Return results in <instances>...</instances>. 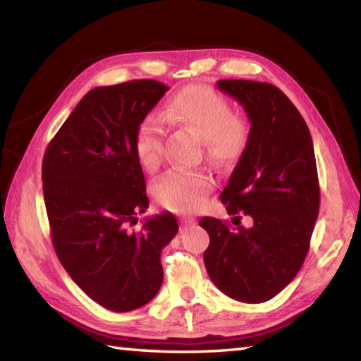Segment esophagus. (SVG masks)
Wrapping results in <instances>:
<instances>
[{"label": "esophagus", "mask_w": 361, "mask_h": 361, "mask_svg": "<svg viewBox=\"0 0 361 361\" xmlns=\"http://www.w3.org/2000/svg\"><path fill=\"white\" fill-rule=\"evenodd\" d=\"M191 226H192V221H185V222H183L181 228H183V231H188V228L191 227Z\"/></svg>", "instance_id": "34e87169"}]
</instances>
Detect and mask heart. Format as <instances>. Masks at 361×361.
I'll use <instances>...</instances> for the list:
<instances>
[{
  "instance_id": "heart-1",
  "label": "heart",
  "mask_w": 361,
  "mask_h": 361,
  "mask_svg": "<svg viewBox=\"0 0 361 361\" xmlns=\"http://www.w3.org/2000/svg\"><path fill=\"white\" fill-rule=\"evenodd\" d=\"M161 120L186 128L199 135L209 159L219 164L237 162L247 147L251 124L247 118L232 114V106L214 90L195 85L176 93L159 114ZM135 156L142 167L154 170L162 161V124L147 116L134 134ZM213 189L205 170H170L153 188L154 199L176 213H195L205 205Z\"/></svg>"
}]
</instances>
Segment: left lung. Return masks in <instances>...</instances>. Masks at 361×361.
<instances>
[{"instance_id": "1", "label": "left lung", "mask_w": 361, "mask_h": 361, "mask_svg": "<svg viewBox=\"0 0 361 361\" xmlns=\"http://www.w3.org/2000/svg\"><path fill=\"white\" fill-rule=\"evenodd\" d=\"M222 93L243 106L251 123L247 147L221 202L237 228L200 219L209 235L203 252L213 284L243 303H264L297 276L319 214V178L306 121L283 91L254 80H219ZM255 224L239 226L238 214Z\"/></svg>"}]
</instances>
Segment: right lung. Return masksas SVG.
Returning <instances> with one entry per match:
<instances>
[{"label": "right lung", "instance_id": "right-lung-1", "mask_svg": "<svg viewBox=\"0 0 361 361\" xmlns=\"http://www.w3.org/2000/svg\"><path fill=\"white\" fill-rule=\"evenodd\" d=\"M167 90L133 80L88 91L44 154V200L58 259L90 298L115 312L154 298L164 279L161 252L178 232L172 213L134 228L149 203L134 134Z\"/></svg>", "mask_w": 361, "mask_h": 361}]
</instances>
